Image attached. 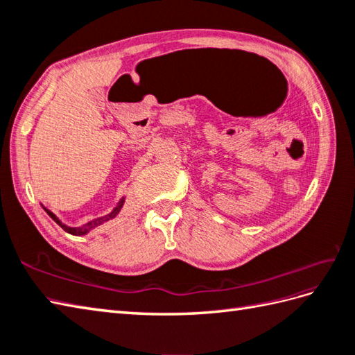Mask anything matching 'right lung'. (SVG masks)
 <instances>
[{"mask_svg":"<svg viewBox=\"0 0 355 355\" xmlns=\"http://www.w3.org/2000/svg\"><path fill=\"white\" fill-rule=\"evenodd\" d=\"M123 202H125V198H122L119 201V205H117V207H114V210H112L111 214H108V215H105V216H101V218H96V220H93V221H89V223H87V224H84V225H80V227H69V225H65V224H62L61 223V220H59V218L53 214V212H50L49 209H45V212H47L49 215H50V218L55 223H58L59 225H61V227L67 232V233H70V235H74V236H82V235H87V233L89 232V230H93L94 227H97V225H101V224H103V223H107V221H110V220H112V218H114L119 212H120V209H122V206H123Z\"/></svg>","mask_w":355,"mask_h":355,"instance_id":"1","label":"right lung"}]
</instances>
